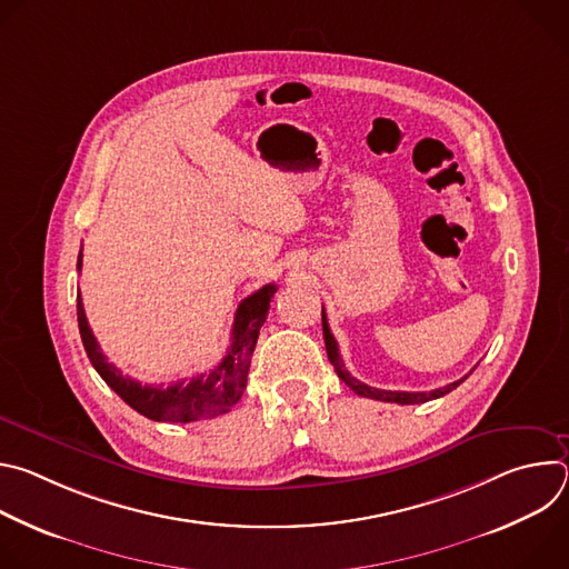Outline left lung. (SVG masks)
<instances>
[{"label":"left lung","instance_id":"1","mask_svg":"<svg viewBox=\"0 0 569 569\" xmlns=\"http://www.w3.org/2000/svg\"><path fill=\"white\" fill-rule=\"evenodd\" d=\"M321 331H323V342H327V353H329V360L331 365L336 367L340 380L351 387L358 396H365V398H373V400H385V402H398V405H417V402H428V400H435V398H441L446 393H450L452 389H457L468 376L446 385V387H439V389H432V391H389V389H376V387H369L365 382H360L358 378H353L347 369H345V362L340 358V351H338V342L329 329V321H327V312H323V306H321ZM472 373V371H470Z\"/></svg>","mask_w":569,"mask_h":569}]
</instances>
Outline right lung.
Instances as JSON below:
<instances>
[{"instance_id":"obj_1","label":"right lung","mask_w":569,"mask_h":569,"mask_svg":"<svg viewBox=\"0 0 569 569\" xmlns=\"http://www.w3.org/2000/svg\"><path fill=\"white\" fill-rule=\"evenodd\" d=\"M83 266V252L78 254V270ZM277 286L268 283L248 299H242L231 329V345L227 356L218 362V367L209 373H200L189 382H173L171 387H152L141 385L121 373L108 358L101 353V347L90 329L83 299L80 292L76 295V315L78 329L83 338V347L92 367L99 376L130 405L132 410L143 415L150 421H167V423H191L198 419H211L229 412L240 400L248 385V371L252 362V353L259 340V331L268 319L270 299L274 297Z\"/></svg>"}]
</instances>
